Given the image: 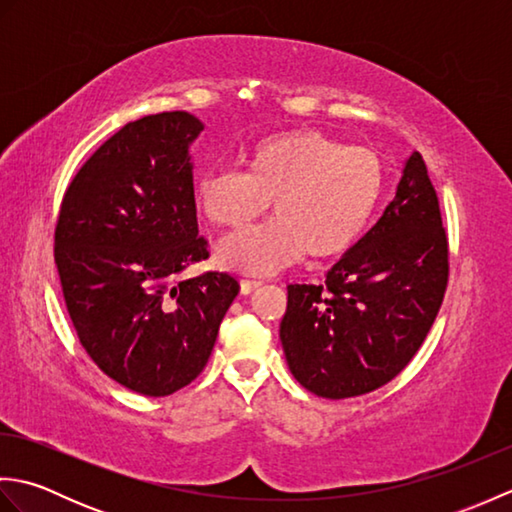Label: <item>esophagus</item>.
Returning <instances> with one entry per match:
<instances>
[{
	"instance_id": "1",
	"label": "esophagus",
	"mask_w": 512,
	"mask_h": 512,
	"mask_svg": "<svg viewBox=\"0 0 512 512\" xmlns=\"http://www.w3.org/2000/svg\"><path fill=\"white\" fill-rule=\"evenodd\" d=\"M262 286V281H255V279H242L239 281V290H242V295H250V292L257 290Z\"/></svg>"
}]
</instances>
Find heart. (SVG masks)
I'll return each mask as SVG.
<instances>
[{
	"instance_id": "b5f03b06",
	"label": "heart",
	"mask_w": 512,
	"mask_h": 512,
	"mask_svg": "<svg viewBox=\"0 0 512 512\" xmlns=\"http://www.w3.org/2000/svg\"><path fill=\"white\" fill-rule=\"evenodd\" d=\"M385 189L383 162L367 147H350L319 129L268 136L250 151L248 171H206L195 184L204 215L239 228L264 215L275 220L224 237L217 262L246 275H275L306 255L345 253L365 233Z\"/></svg>"
}]
</instances>
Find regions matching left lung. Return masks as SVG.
<instances>
[{
    "instance_id": "8db88e82",
    "label": "left lung",
    "mask_w": 512,
    "mask_h": 512,
    "mask_svg": "<svg viewBox=\"0 0 512 512\" xmlns=\"http://www.w3.org/2000/svg\"><path fill=\"white\" fill-rule=\"evenodd\" d=\"M449 281V239L427 165L413 151L396 198L323 286H288L279 339L292 376L330 400L387 385L420 350Z\"/></svg>"
}]
</instances>
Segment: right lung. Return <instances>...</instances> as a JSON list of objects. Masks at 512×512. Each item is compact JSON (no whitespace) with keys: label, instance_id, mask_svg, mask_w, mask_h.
I'll return each mask as SVG.
<instances>
[{"label":"right lung","instance_id":"add662e5","mask_svg":"<svg viewBox=\"0 0 512 512\" xmlns=\"http://www.w3.org/2000/svg\"><path fill=\"white\" fill-rule=\"evenodd\" d=\"M189 112L138 118L65 189L54 264L79 341L118 385L169 396L200 376L239 292L228 273L176 279L209 257L198 235Z\"/></svg>","mask_w":512,"mask_h":512}]
</instances>
